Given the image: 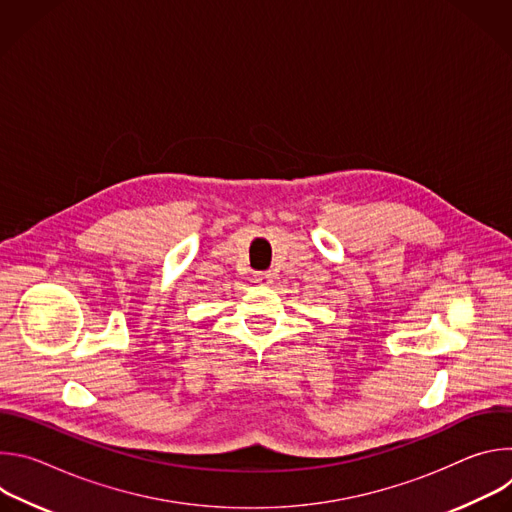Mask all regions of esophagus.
<instances>
[{"label":"esophagus","mask_w":512,"mask_h":512,"mask_svg":"<svg viewBox=\"0 0 512 512\" xmlns=\"http://www.w3.org/2000/svg\"><path fill=\"white\" fill-rule=\"evenodd\" d=\"M271 281H273V273H271V271H259V273H255V283L269 285Z\"/></svg>","instance_id":"34e87169"}]
</instances>
